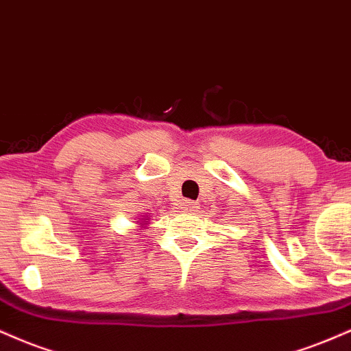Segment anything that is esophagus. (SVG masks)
Listing matches in <instances>:
<instances>
[{
  "instance_id": "34e87169",
  "label": "esophagus",
  "mask_w": 351,
  "mask_h": 351,
  "mask_svg": "<svg viewBox=\"0 0 351 351\" xmlns=\"http://www.w3.org/2000/svg\"><path fill=\"white\" fill-rule=\"evenodd\" d=\"M182 205H184L182 208L189 210V212H195V210L199 208V205H197V202H192V200H185Z\"/></svg>"
}]
</instances>
